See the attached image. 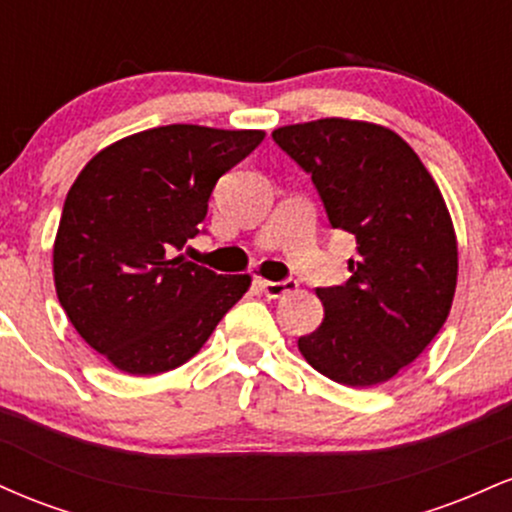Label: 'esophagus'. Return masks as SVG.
<instances>
[{"instance_id":"1","label":"esophagus","mask_w":512,"mask_h":512,"mask_svg":"<svg viewBox=\"0 0 512 512\" xmlns=\"http://www.w3.org/2000/svg\"><path fill=\"white\" fill-rule=\"evenodd\" d=\"M257 286L264 291V296L267 298H281L286 296V293L296 291L298 289V281L296 279H284V281H267V279H260L257 281Z\"/></svg>"}]
</instances>
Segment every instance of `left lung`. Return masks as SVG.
<instances>
[{
	"instance_id": "left-lung-1",
	"label": "left lung",
	"mask_w": 512,
	"mask_h": 512,
	"mask_svg": "<svg viewBox=\"0 0 512 512\" xmlns=\"http://www.w3.org/2000/svg\"><path fill=\"white\" fill-rule=\"evenodd\" d=\"M272 139L310 175L330 226L356 238L349 281L317 289L325 320L298 349L334 383H385L448 320L457 240L445 199L414 149L373 122L325 117Z\"/></svg>"
}]
</instances>
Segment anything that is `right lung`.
<instances>
[{"mask_svg": "<svg viewBox=\"0 0 512 512\" xmlns=\"http://www.w3.org/2000/svg\"><path fill=\"white\" fill-rule=\"evenodd\" d=\"M260 129L166 125L110 144L64 199L52 272L81 339L129 375L190 361L250 289L178 252L202 228L216 180L260 146Z\"/></svg>", "mask_w": 512, "mask_h": 512, "instance_id": "add662e5", "label": "right lung"}]
</instances>
